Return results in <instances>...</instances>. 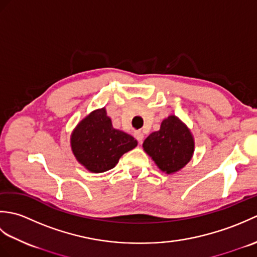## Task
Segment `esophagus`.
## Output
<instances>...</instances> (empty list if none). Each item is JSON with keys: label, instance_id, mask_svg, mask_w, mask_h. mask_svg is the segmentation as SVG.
Segmentation results:
<instances>
[{"label": "esophagus", "instance_id": "34e87169", "mask_svg": "<svg viewBox=\"0 0 257 257\" xmlns=\"http://www.w3.org/2000/svg\"><path fill=\"white\" fill-rule=\"evenodd\" d=\"M134 136H135V138L139 141V143H141V141H143V139H144V134L141 133L140 130H136V132L134 133Z\"/></svg>", "mask_w": 257, "mask_h": 257}]
</instances>
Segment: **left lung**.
<instances>
[{"label":"left lung","instance_id":"1","mask_svg":"<svg viewBox=\"0 0 257 257\" xmlns=\"http://www.w3.org/2000/svg\"><path fill=\"white\" fill-rule=\"evenodd\" d=\"M143 146L160 170L167 173L182 169L191 160L194 150L192 135L176 116L163 120L160 130L149 135Z\"/></svg>","mask_w":257,"mask_h":257}]
</instances>
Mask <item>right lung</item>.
<instances>
[{"label":"right lung","instance_id":"add662e5","mask_svg":"<svg viewBox=\"0 0 257 257\" xmlns=\"http://www.w3.org/2000/svg\"><path fill=\"white\" fill-rule=\"evenodd\" d=\"M70 143L76 159L95 173L110 170L120 157L137 146L133 136L112 128L105 108L92 111L81 120Z\"/></svg>","mask_w":257,"mask_h":257}]
</instances>
